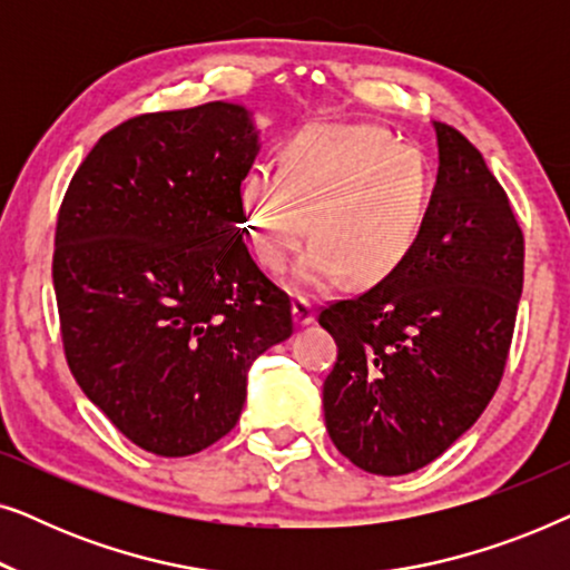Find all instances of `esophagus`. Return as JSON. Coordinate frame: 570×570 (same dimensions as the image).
Listing matches in <instances>:
<instances>
[{
    "instance_id": "1",
    "label": "esophagus",
    "mask_w": 570,
    "mask_h": 570,
    "mask_svg": "<svg viewBox=\"0 0 570 570\" xmlns=\"http://www.w3.org/2000/svg\"><path fill=\"white\" fill-rule=\"evenodd\" d=\"M293 318L298 326L311 324L314 322V306H311L306 298H295L293 301Z\"/></svg>"
}]
</instances>
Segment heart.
I'll return each instance as SVG.
<instances>
[{"mask_svg": "<svg viewBox=\"0 0 570 570\" xmlns=\"http://www.w3.org/2000/svg\"><path fill=\"white\" fill-rule=\"evenodd\" d=\"M433 194L428 158L376 124H308L287 137L279 168L256 163L240 184L244 223L262 217L252 252L279 272L308 230L293 287L316 293L345 277L376 283L404 262L423 230Z\"/></svg>", "mask_w": 570, "mask_h": 570, "instance_id": "heart-1", "label": "heart"}]
</instances>
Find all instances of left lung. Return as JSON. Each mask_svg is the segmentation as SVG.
I'll return each instance as SVG.
<instances>
[{"mask_svg":"<svg viewBox=\"0 0 570 570\" xmlns=\"http://www.w3.org/2000/svg\"><path fill=\"white\" fill-rule=\"evenodd\" d=\"M439 176L394 272L318 324L337 342L326 431L371 474L415 472L470 431L501 384L524 285V236L478 147L433 121Z\"/></svg>","mask_w":570,"mask_h":570,"instance_id":"obj_1","label":"left lung"}]
</instances>
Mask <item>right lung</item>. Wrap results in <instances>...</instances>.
<instances>
[{"instance_id":"add662e5","label":"right lung","mask_w":570,"mask_h":570,"mask_svg":"<svg viewBox=\"0 0 570 570\" xmlns=\"http://www.w3.org/2000/svg\"><path fill=\"white\" fill-rule=\"evenodd\" d=\"M259 131L238 104L142 114L69 181L53 291L69 371L139 449L189 456L238 423L246 376L293 334L291 298L244 244Z\"/></svg>"}]
</instances>
